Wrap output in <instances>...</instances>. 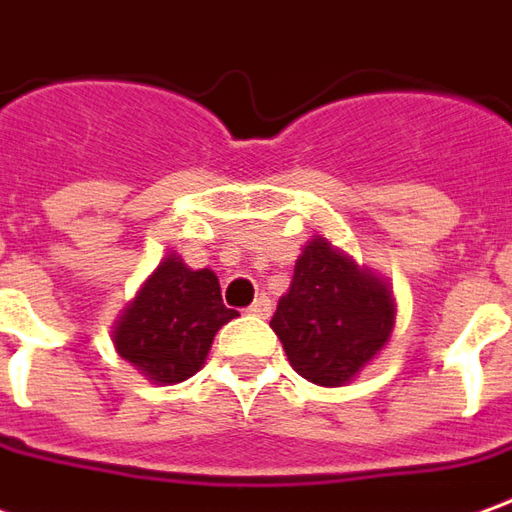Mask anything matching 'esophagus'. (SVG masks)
I'll return each mask as SVG.
<instances>
[{
	"label": "esophagus",
	"instance_id": "obj_1",
	"mask_svg": "<svg viewBox=\"0 0 512 512\" xmlns=\"http://www.w3.org/2000/svg\"><path fill=\"white\" fill-rule=\"evenodd\" d=\"M271 310H274V305H271V299H268V296H260V299H255V305L249 307V313L257 318H268L271 316Z\"/></svg>",
	"mask_w": 512,
	"mask_h": 512
}]
</instances>
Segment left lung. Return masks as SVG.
Instances as JSON below:
<instances>
[{"instance_id":"1","label":"left lung","mask_w":512,"mask_h":512,"mask_svg":"<svg viewBox=\"0 0 512 512\" xmlns=\"http://www.w3.org/2000/svg\"><path fill=\"white\" fill-rule=\"evenodd\" d=\"M396 324L391 282L313 235L277 302L271 330L307 382L341 388L380 355Z\"/></svg>"}]
</instances>
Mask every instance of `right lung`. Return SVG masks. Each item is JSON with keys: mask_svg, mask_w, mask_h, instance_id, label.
Listing matches in <instances>:
<instances>
[{"mask_svg": "<svg viewBox=\"0 0 512 512\" xmlns=\"http://www.w3.org/2000/svg\"><path fill=\"white\" fill-rule=\"evenodd\" d=\"M235 316L221 302L219 277L171 252L121 310L113 346L149 382L177 385L205 366L216 332Z\"/></svg>", "mask_w": 512, "mask_h": 512, "instance_id": "right-lung-1", "label": "right lung"}]
</instances>
